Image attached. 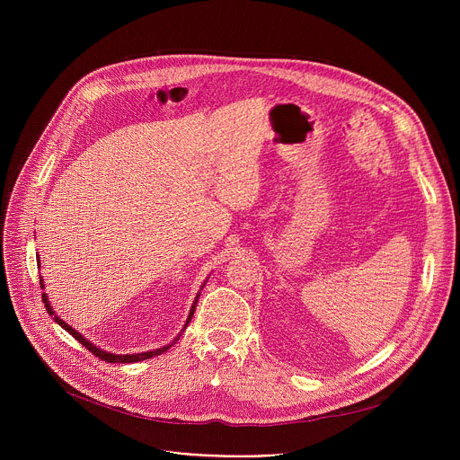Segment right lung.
<instances>
[{
  "instance_id": "obj_1",
  "label": "right lung",
  "mask_w": 460,
  "mask_h": 460,
  "mask_svg": "<svg viewBox=\"0 0 460 460\" xmlns=\"http://www.w3.org/2000/svg\"><path fill=\"white\" fill-rule=\"evenodd\" d=\"M40 286H41V289H43V279H40ZM206 286V284H204ZM202 286V288H204ZM199 296H200V293L196 295V298H194V304H192V307H190V311H189V318H187V322H185V325H183V330L187 327V323L190 322V318H192V314H194V309H196V302H199ZM41 298H43V304H45V309H47V313L49 314H54V311H52V307H50V304H49V298H47V295L43 293L41 295ZM54 322H58L65 332L67 333H71L80 344H84L93 355H96L98 358H102V360H105V362H111V364H127V362H140V360H147V358H153V357H156V355H162V353H165L180 337H176L174 339V342L172 344H169V346H164V348H160V349H155V351H144V353H133V355H114V353H107V351H103V349H100V348H96L94 344H91L87 339H84L82 337V333H78L75 327H71L69 323H65L59 316H56L54 314ZM181 330V332H183Z\"/></svg>"
}]
</instances>
